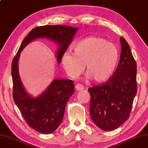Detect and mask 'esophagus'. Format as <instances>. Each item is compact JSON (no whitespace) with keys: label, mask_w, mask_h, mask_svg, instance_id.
<instances>
[{"label":"esophagus","mask_w":148,"mask_h":148,"mask_svg":"<svg viewBox=\"0 0 148 148\" xmlns=\"http://www.w3.org/2000/svg\"><path fill=\"white\" fill-rule=\"evenodd\" d=\"M75 88H76V89L78 91L82 90H83V88H84L83 86L81 84H77L76 86H75Z\"/></svg>","instance_id":"1"}]
</instances>
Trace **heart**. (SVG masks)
<instances>
[{
	"mask_svg": "<svg viewBox=\"0 0 148 148\" xmlns=\"http://www.w3.org/2000/svg\"><path fill=\"white\" fill-rule=\"evenodd\" d=\"M74 53L66 51L61 63L70 77H77L85 69L88 79L103 83L113 74L119 60L116 45L103 37L90 36L74 45Z\"/></svg>",
	"mask_w": 148,
	"mask_h": 148,
	"instance_id": "heart-1",
	"label": "heart"
}]
</instances>
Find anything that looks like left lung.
I'll use <instances>...</instances> for the list:
<instances>
[{
	"mask_svg": "<svg viewBox=\"0 0 148 148\" xmlns=\"http://www.w3.org/2000/svg\"><path fill=\"white\" fill-rule=\"evenodd\" d=\"M120 42V61L113 74L106 82L88 89L91 119L103 131L114 130L128 119L137 91L136 61L122 37Z\"/></svg>",
	"mask_w": 148,
	"mask_h": 148,
	"instance_id": "1",
	"label": "left lung"
}]
</instances>
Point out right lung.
Here are the masks:
<instances>
[{"mask_svg": "<svg viewBox=\"0 0 148 148\" xmlns=\"http://www.w3.org/2000/svg\"><path fill=\"white\" fill-rule=\"evenodd\" d=\"M77 29V27L63 25H46L34 28L24 39L13 60V100L28 125L38 132L50 134L59 127L63 120L67 101L74 92V84L71 79H54L41 96L32 98L24 88L18 74L20 52L33 40L38 37H47L60 46L57 53V60L60 63Z\"/></svg>", "mask_w": 148, "mask_h": 148, "instance_id": "right-lung-1", "label": "right lung"}]
</instances>
